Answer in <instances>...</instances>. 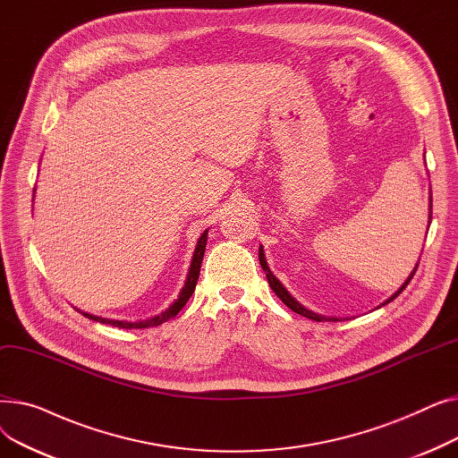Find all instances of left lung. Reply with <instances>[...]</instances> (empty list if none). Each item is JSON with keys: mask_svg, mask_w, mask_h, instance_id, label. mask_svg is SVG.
Instances as JSON below:
<instances>
[{"mask_svg": "<svg viewBox=\"0 0 458 458\" xmlns=\"http://www.w3.org/2000/svg\"><path fill=\"white\" fill-rule=\"evenodd\" d=\"M430 209H432V200H430ZM430 215H432V211H430ZM430 215H428V223H430ZM259 266H261V269L263 271H266V276H267V280H269V285H271V290L276 293V297L287 306V308H290V310H293L295 311V314H301V316H304V318H308V319H314V321H338V319H335V318H323V316H318V314H314V311H310V310H306L302 304H299L290 293H287V290H285V287L276 280V276L269 271V266H267V261H266V254H263V249L259 247ZM416 269H418V266L414 267V271H412V275L411 276H408V280L399 287V292L397 293H394L386 302H390V301H394L403 290H404V287L408 285V282H411L412 280V276H414V273H416ZM386 302H384V304H386Z\"/></svg>", "mask_w": 458, "mask_h": 458, "instance_id": "left-lung-1", "label": "left lung"}]
</instances>
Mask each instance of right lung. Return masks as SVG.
Segmentation results:
<instances>
[{
    "label": "right lung",
    "instance_id": "right-lung-1",
    "mask_svg": "<svg viewBox=\"0 0 458 458\" xmlns=\"http://www.w3.org/2000/svg\"><path fill=\"white\" fill-rule=\"evenodd\" d=\"M206 243H208V230L200 235L199 243H197V249H195V254H192V259H191V267H189V273H187V280H185V285L182 287V292L178 295V299L168 306V310L161 311L159 316L156 318H150V319H144V321H135V323H128V321H114V319H104V318H96V316H90V314H83L85 318L92 319V321H98V323H106V325H113V327H118V328H148V327H157L168 319H173L178 311L185 306V302L191 299L192 292H195L197 287V280H199V275H200V266H202V258H204V252H206Z\"/></svg>",
    "mask_w": 458,
    "mask_h": 458
}]
</instances>
